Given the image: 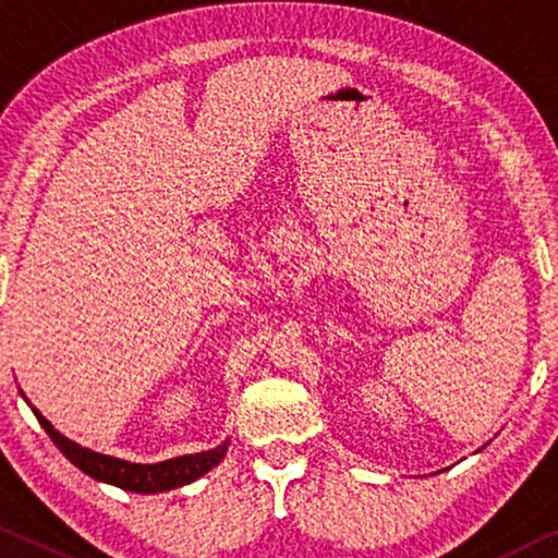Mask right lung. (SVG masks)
<instances>
[{"mask_svg": "<svg viewBox=\"0 0 558 558\" xmlns=\"http://www.w3.org/2000/svg\"><path fill=\"white\" fill-rule=\"evenodd\" d=\"M32 411L34 416H37V422L45 426L49 439L57 444L59 451H62L76 469H82L84 474L97 478V482H107L124 488V492L157 494V492H169V488L190 484L202 474H207L211 466H217L219 461L225 459L227 447H229V441H225L217 449H209L202 453H186V457L161 461V464H132V461L105 457V453L80 447V444H74L66 439V436L54 432V426H51L37 409Z\"/></svg>", "mask_w": 558, "mask_h": 558, "instance_id": "obj_1", "label": "right lung"}]
</instances>
